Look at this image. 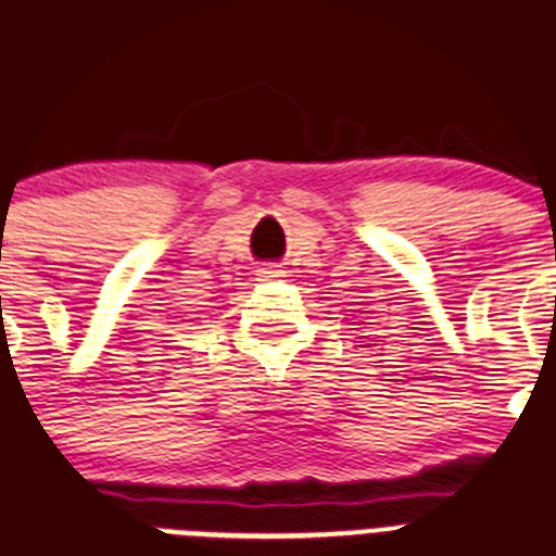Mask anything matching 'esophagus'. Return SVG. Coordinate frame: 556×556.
I'll list each match as a JSON object with an SVG mask.
<instances>
[{
	"mask_svg": "<svg viewBox=\"0 0 556 556\" xmlns=\"http://www.w3.org/2000/svg\"><path fill=\"white\" fill-rule=\"evenodd\" d=\"M282 268L279 266H263V268H257V279H261V282H271V279H279L282 277Z\"/></svg>",
	"mask_w": 556,
	"mask_h": 556,
	"instance_id": "34e87169",
	"label": "esophagus"
}]
</instances>
